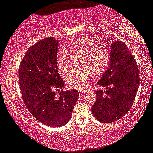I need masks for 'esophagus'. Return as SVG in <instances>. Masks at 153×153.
Instances as JSON below:
<instances>
[{
	"label": "esophagus",
	"instance_id": "obj_1",
	"mask_svg": "<svg viewBox=\"0 0 153 153\" xmlns=\"http://www.w3.org/2000/svg\"><path fill=\"white\" fill-rule=\"evenodd\" d=\"M78 91H79V94H81V95H82V94L85 92V90H78Z\"/></svg>",
	"mask_w": 153,
	"mask_h": 153
}]
</instances>
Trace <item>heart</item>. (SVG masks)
<instances>
[{"mask_svg":"<svg viewBox=\"0 0 153 153\" xmlns=\"http://www.w3.org/2000/svg\"><path fill=\"white\" fill-rule=\"evenodd\" d=\"M70 49L74 53L82 54L80 66L83 69L71 71L65 76V79L70 88L82 90L85 88L91 76L101 75L108 68L110 52L108 49L90 39L80 38L76 40ZM56 64L60 72H67L71 67V56L67 49H62L58 54Z\"/></svg>","mask_w":153,"mask_h":153,"instance_id":"1","label":"heart"}]
</instances>
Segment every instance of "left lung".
<instances>
[{
  "instance_id": "left-lung-1",
  "label": "left lung",
  "mask_w": 153,
  "mask_h": 153,
  "mask_svg": "<svg viewBox=\"0 0 153 153\" xmlns=\"http://www.w3.org/2000/svg\"><path fill=\"white\" fill-rule=\"evenodd\" d=\"M139 76L136 61L126 43L113 42L110 46V65L97 83L107 90L95 91L97 99L91 107L95 119L110 123L123 117L134 104Z\"/></svg>"
}]
</instances>
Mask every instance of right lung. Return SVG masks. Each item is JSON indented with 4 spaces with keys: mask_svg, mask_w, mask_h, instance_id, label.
I'll list each match as a JSON object with an SVG mask.
<instances>
[{
    "mask_svg": "<svg viewBox=\"0 0 153 153\" xmlns=\"http://www.w3.org/2000/svg\"><path fill=\"white\" fill-rule=\"evenodd\" d=\"M58 46L59 41L54 37L40 40L27 49L19 68L26 107L38 121L54 128L68 123L79 95L76 89L62 90L64 81L56 64Z\"/></svg>",
    "mask_w": 153,
    "mask_h": 153,
    "instance_id": "right-lung-1",
    "label": "right lung"
}]
</instances>
